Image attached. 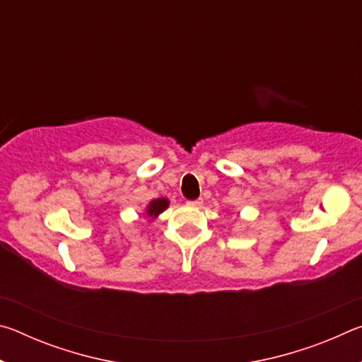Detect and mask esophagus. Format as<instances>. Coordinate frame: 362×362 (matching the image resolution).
<instances>
[{"label":"esophagus","instance_id":"obj_1","mask_svg":"<svg viewBox=\"0 0 362 362\" xmlns=\"http://www.w3.org/2000/svg\"><path fill=\"white\" fill-rule=\"evenodd\" d=\"M187 204L192 206V207H201V206H203V201H201V199H189V201H187Z\"/></svg>","mask_w":362,"mask_h":362}]
</instances>
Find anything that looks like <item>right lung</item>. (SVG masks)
<instances>
[{
    "mask_svg": "<svg viewBox=\"0 0 362 362\" xmlns=\"http://www.w3.org/2000/svg\"><path fill=\"white\" fill-rule=\"evenodd\" d=\"M169 206V201L164 199V198H159V199H155L151 201V203L148 204V209H146V216L148 217H156L158 214H161L166 207Z\"/></svg>",
    "mask_w": 362,
    "mask_h": 362,
    "instance_id": "1",
    "label": "right lung"
}]
</instances>
